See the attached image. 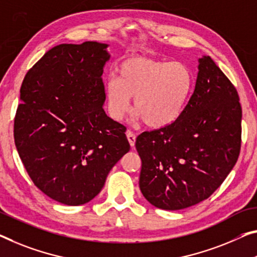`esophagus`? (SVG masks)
Here are the masks:
<instances>
[{"label":"esophagus","mask_w":257,"mask_h":257,"mask_svg":"<svg viewBox=\"0 0 257 257\" xmlns=\"http://www.w3.org/2000/svg\"><path fill=\"white\" fill-rule=\"evenodd\" d=\"M126 137H127L130 145L133 147V146L136 145V134H134L132 131H130V130H127V131H126Z\"/></svg>","instance_id":"obj_1"}]
</instances>
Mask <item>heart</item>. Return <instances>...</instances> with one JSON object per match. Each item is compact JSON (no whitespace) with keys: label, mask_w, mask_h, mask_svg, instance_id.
Instances as JSON below:
<instances>
[{"label":"heart","mask_w":257,"mask_h":257,"mask_svg":"<svg viewBox=\"0 0 257 257\" xmlns=\"http://www.w3.org/2000/svg\"><path fill=\"white\" fill-rule=\"evenodd\" d=\"M118 79L105 82L106 109L119 121L133 108L137 118L152 128L165 127L178 119L193 86L191 70L181 62L136 56L118 66Z\"/></svg>","instance_id":"heart-1"}]
</instances>
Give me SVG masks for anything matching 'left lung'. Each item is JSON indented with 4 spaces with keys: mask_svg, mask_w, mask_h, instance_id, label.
<instances>
[{
    "mask_svg": "<svg viewBox=\"0 0 257 257\" xmlns=\"http://www.w3.org/2000/svg\"><path fill=\"white\" fill-rule=\"evenodd\" d=\"M241 117L233 84L210 56L200 58L194 92L178 119L136 140L148 202L179 210L208 199L238 161Z\"/></svg>",
    "mask_w": 257,
    "mask_h": 257,
    "instance_id": "left-lung-1",
    "label": "left lung"
}]
</instances>
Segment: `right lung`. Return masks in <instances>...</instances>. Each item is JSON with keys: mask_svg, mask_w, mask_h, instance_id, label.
<instances>
[{"mask_svg": "<svg viewBox=\"0 0 257 257\" xmlns=\"http://www.w3.org/2000/svg\"><path fill=\"white\" fill-rule=\"evenodd\" d=\"M106 47L95 41L58 45L22 84L16 148L35 186L68 206L94 199L130 151L126 127L103 109Z\"/></svg>", "mask_w": 257, "mask_h": 257, "instance_id": "right-lung-1", "label": "right lung"}]
</instances>
